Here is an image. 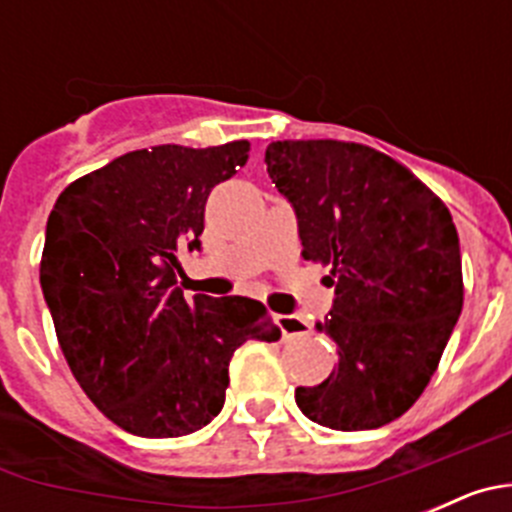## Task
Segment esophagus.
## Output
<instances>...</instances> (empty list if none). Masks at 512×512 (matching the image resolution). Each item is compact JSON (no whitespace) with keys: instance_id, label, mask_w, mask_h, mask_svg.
Masks as SVG:
<instances>
[{"instance_id":"esophagus-1","label":"esophagus","mask_w":512,"mask_h":512,"mask_svg":"<svg viewBox=\"0 0 512 512\" xmlns=\"http://www.w3.org/2000/svg\"><path fill=\"white\" fill-rule=\"evenodd\" d=\"M277 325L282 330V338H295L307 333V323L297 315H277Z\"/></svg>"}]
</instances>
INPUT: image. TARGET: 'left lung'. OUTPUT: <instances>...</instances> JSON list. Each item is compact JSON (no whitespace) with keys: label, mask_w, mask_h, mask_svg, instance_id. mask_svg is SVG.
I'll list each match as a JSON object with an SVG mask.
<instances>
[{"label":"left lung","mask_w":512,"mask_h":512,"mask_svg":"<svg viewBox=\"0 0 512 512\" xmlns=\"http://www.w3.org/2000/svg\"><path fill=\"white\" fill-rule=\"evenodd\" d=\"M266 171L292 205L302 256L328 266L325 323L338 366L297 387L333 431L392 423L423 395L461 315V251L449 207L395 158L343 140H274Z\"/></svg>","instance_id":"obj_1"}]
</instances>
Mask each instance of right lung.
Listing matches in <instances>:
<instances>
[{
  "instance_id": "1",
  "label": "right lung",
  "mask_w": 512,
  "mask_h": 512,
  "mask_svg": "<svg viewBox=\"0 0 512 512\" xmlns=\"http://www.w3.org/2000/svg\"><path fill=\"white\" fill-rule=\"evenodd\" d=\"M248 140L130 151L63 189L45 225L40 287L79 387L122 431L176 438L223 410L246 341H279L261 302L194 295L179 253L200 251L212 187Z\"/></svg>"
}]
</instances>
